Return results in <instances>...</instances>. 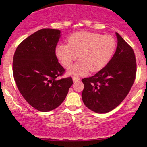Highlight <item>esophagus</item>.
Returning <instances> with one entry per match:
<instances>
[{"instance_id": "1", "label": "esophagus", "mask_w": 147, "mask_h": 147, "mask_svg": "<svg viewBox=\"0 0 147 147\" xmlns=\"http://www.w3.org/2000/svg\"><path fill=\"white\" fill-rule=\"evenodd\" d=\"M79 79H80V78H79V77H76V76H74V77H72V80H73L74 82H78Z\"/></svg>"}]
</instances>
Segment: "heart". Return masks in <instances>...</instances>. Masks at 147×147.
<instances>
[{
    "mask_svg": "<svg viewBox=\"0 0 147 147\" xmlns=\"http://www.w3.org/2000/svg\"><path fill=\"white\" fill-rule=\"evenodd\" d=\"M116 48L115 38L110 35L82 31L68 38V44L60 43L57 46V58L64 68H69L77 59L79 60L70 70L73 76L84 75L98 72L107 65Z\"/></svg>",
    "mask_w": 147,
    "mask_h": 147,
    "instance_id": "1",
    "label": "heart"
}]
</instances>
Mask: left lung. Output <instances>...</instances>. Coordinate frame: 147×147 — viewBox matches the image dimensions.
Returning a JSON list of instances; mask_svg holds the SVG:
<instances>
[{"label":"left lung","instance_id":"8db88e82","mask_svg":"<svg viewBox=\"0 0 147 147\" xmlns=\"http://www.w3.org/2000/svg\"><path fill=\"white\" fill-rule=\"evenodd\" d=\"M117 46L107 65L94 76L82 79L84 84L82 100L97 113L113 110L129 94L136 79L134 51L118 33Z\"/></svg>","mask_w":147,"mask_h":147}]
</instances>
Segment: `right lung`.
Here are the masks:
<instances>
[{
  "instance_id": "right-lung-1",
  "label": "right lung",
  "mask_w": 147,
  "mask_h": 147,
  "mask_svg": "<svg viewBox=\"0 0 147 147\" xmlns=\"http://www.w3.org/2000/svg\"><path fill=\"white\" fill-rule=\"evenodd\" d=\"M60 33L49 28L38 30L18 45L13 58L18 90L28 104L42 112L58 107L73 84L71 77L57 79L65 73L56 56Z\"/></svg>"
}]
</instances>
